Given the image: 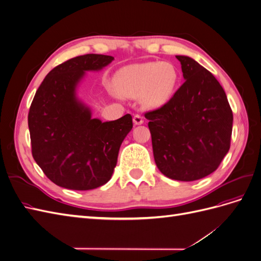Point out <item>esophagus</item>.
<instances>
[{
	"label": "esophagus",
	"instance_id": "obj_1",
	"mask_svg": "<svg viewBox=\"0 0 261 261\" xmlns=\"http://www.w3.org/2000/svg\"><path fill=\"white\" fill-rule=\"evenodd\" d=\"M133 122L135 125H141L144 123V118H143V116H140V115L137 114V115L133 117Z\"/></svg>",
	"mask_w": 261,
	"mask_h": 261
}]
</instances>
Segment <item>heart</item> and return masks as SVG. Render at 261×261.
<instances>
[{"mask_svg": "<svg viewBox=\"0 0 261 261\" xmlns=\"http://www.w3.org/2000/svg\"><path fill=\"white\" fill-rule=\"evenodd\" d=\"M178 80L177 70L171 63L146 62L120 68L113 76V89L126 99L139 97L147 109H159L173 97Z\"/></svg>", "mask_w": 261, "mask_h": 261, "instance_id": "b5f03b06", "label": "heart"}]
</instances>
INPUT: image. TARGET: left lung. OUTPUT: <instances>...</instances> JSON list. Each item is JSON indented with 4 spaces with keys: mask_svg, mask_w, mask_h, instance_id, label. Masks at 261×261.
<instances>
[{
    "mask_svg": "<svg viewBox=\"0 0 261 261\" xmlns=\"http://www.w3.org/2000/svg\"><path fill=\"white\" fill-rule=\"evenodd\" d=\"M184 84L162 108L145 114L158 169L169 178L191 181L215 172L228 152L233 113L209 70L176 55Z\"/></svg>",
    "mask_w": 261,
    "mask_h": 261,
    "instance_id": "1",
    "label": "left lung"
}]
</instances>
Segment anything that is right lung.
Masks as SVG:
<instances>
[{
  "mask_svg": "<svg viewBox=\"0 0 261 261\" xmlns=\"http://www.w3.org/2000/svg\"><path fill=\"white\" fill-rule=\"evenodd\" d=\"M113 60L102 54L70 59L54 67L35 94L28 114L33 156L58 186L90 191L112 177L118 150L133 128L132 115L93 118L78 87L87 72H99Z\"/></svg>",
  "mask_w": 261,
  "mask_h": 261,
  "instance_id": "1",
  "label": "right lung"
}]
</instances>
